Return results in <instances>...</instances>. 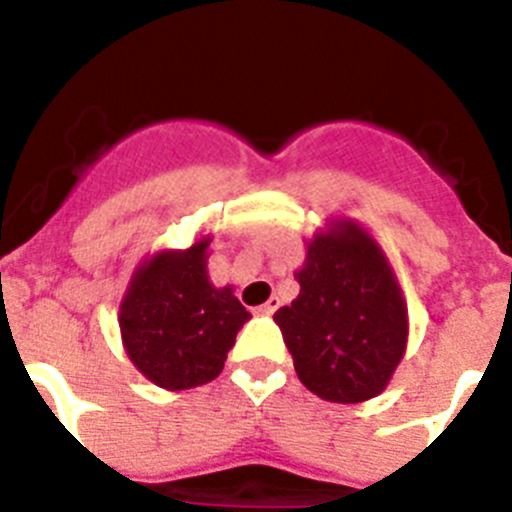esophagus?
Listing matches in <instances>:
<instances>
[{"label":"esophagus","instance_id":"34e87169","mask_svg":"<svg viewBox=\"0 0 512 512\" xmlns=\"http://www.w3.org/2000/svg\"><path fill=\"white\" fill-rule=\"evenodd\" d=\"M278 306H281V301H278V296H270V299L265 301V304L257 306V311H260V314H273V311L278 309Z\"/></svg>","mask_w":512,"mask_h":512}]
</instances>
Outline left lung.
Masks as SVG:
<instances>
[{
    "label": "left lung",
    "mask_w": 512,
    "mask_h": 512,
    "mask_svg": "<svg viewBox=\"0 0 512 512\" xmlns=\"http://www.w3.org/2000/svg\"><path fill=\"white\" fill-rule=\"evenodd\" d=\"M301 291L275 311L301 384L327 402L376 397L407 348V304L366 229L335 219L309 242Z\"/></svg>",
    "instance_id": "obj_1"
}]
</instances>
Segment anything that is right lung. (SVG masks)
I'll list each match as a JSON object with an SVG mask.
<instances>
[{"mask_svg":"<svg viewBox=\"0 0 512 512\" xmlns=\"http://www.w3.org/2000/svg\"><path fill=\"white\" fill-rule=\"evenodd\" d=\"M208 244L146 257L121 301L128 358L162 389H193L221 373L242 324L252 317L231 286L208 281Z\"/></svg>","mask_w":512,"mask_h":512,"instance_id":"obj_1","label":"right lung"}]
</instances>
